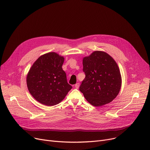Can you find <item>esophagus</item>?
<instances>
[{"label":"esophagus","mask_w":150,"mask_h":150,"mask_svg":"<svg viewBox=\"0 0 150 150\" xmlns=\"http://www.w3.org/2000/svg\"><path fill=\"white\" fill-rule=\"evenodd\" d=\"M75 87L76 88H78L79 87V83H76L75 85Z\"/></svg>","instance_id":"esophagus-1"}]
</instances>
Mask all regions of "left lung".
I'll return each instance as SVG.
<instances>
[{
	"instance_id": "8db88e82",
	"label": "left lung",
	"mask_w": 150,
	"mask_h": 150,
	"mask_svg": "<svg viewBox=\"0 0 150 150\" xmlns=\"http://www.w3.org/2000/svg\"><path fill=\"white\" fill-rule=\"evenodd\" d=\"M86 77L79 87L86 100L93 106L110 103L121 87V76L114 59L103 51H95L83 58Z\"/></svg>"
}]
</instances>
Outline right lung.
Returning <instances> with one entry per match:
<instances>
[{
  "label": "right lung",
  "mask_w": 150,
  "mask_h": 150,
  "mask_svg": "<svg viewBox=\"0 0 150 150\" xmlns=\"http://www.w3.org/2000/svg\"><path fill=\"white\" fill-rule=\"evenodd\" d=\"M64 58L55 52L40 57L26 77L29 93L42 104L52 106L60 103L72 87L62 69Z\"/></svg>",
  "instance_id": "1"
}]
</instances>
